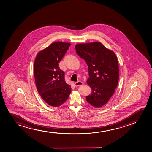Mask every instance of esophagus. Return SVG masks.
Wrapping results in <instances>:
<instances>
[{"mask_svg":"<svg viewBox=\"0 0 152 152\" xmlns=\"http://www.w3.org/2000/svg\"><path fill=\"white\" fill-rule=\"evenodd\" d=\"M83 84V82L82 81H78V82H75V86H82Z\"/></svg>","mask_w":152,"mask_h":152,"instance_id":"34e87169","label":"esophagus"}]
</instances>
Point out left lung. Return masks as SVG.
Segmentation results:
<instances>
[{"mask_svg":"<svg viewBox=\"0 0 152 152\" xmlns=\"http://www.w3.org/2000/svg\"><path fill=\"white\" fill-rule=\"evenodd\" d=\"M76 51L86 61L89 77L86 81L91 92L86 101L96 108L105 105L114 94L119 79L115 54L99 42L77 44Z\"/></svg>","mask_w":152,"mask_h":152,"instance_id":"1","label":"left lung"}]
</instances>
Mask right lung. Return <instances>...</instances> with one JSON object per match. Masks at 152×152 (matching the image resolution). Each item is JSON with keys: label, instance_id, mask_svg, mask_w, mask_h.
Wrapping results in <instances>:
<instances>
[{"label": "right lung", "instance_id": "right-lung-1", "mask_svg": "<svg viewBox=\"0 0 152 152\" xmlns=\"http://www.w3.org/2000/svg\"><path fill=\"white\" fill-rule=\"evenodd\" d=\"M71 43L55 42L38 52L34 64L36 86L42 98L49 105L57 107L66 101L71 88L64 78L59 63Z\"/></svg>", "mask_w": 152, "mask_h": 152}]
</instances>
